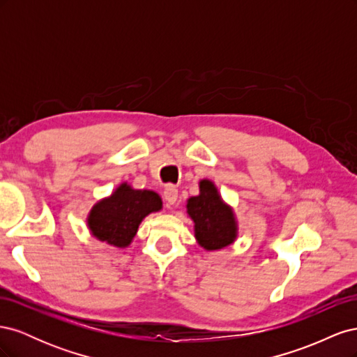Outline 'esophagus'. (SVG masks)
Here are the masks:
<instances>
[{"instance_id":"1","label":"esophagus","mask_w":357,"mask_h":357,"mask_svg":"<svg viewBox=\"0 0 357 357\" xmlns=\"http://www.w3.org/2000/svg\"><path fill=\"white\" fill-rule=\"evenodd\" d=\"M178 197V189L174 185H167L164 189V198L168 202V205H172L177 201Z\"/></svg>"}]
</instances>
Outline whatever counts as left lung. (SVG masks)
Wrapping results in <instances>:
<instances>
[{
	"label": "left lung",
	"instance_id": "obj_1",
	"mask_svg": "<svg viewBox=\"0 0 357 357\" xmlns=\"http://www.w3.org/2000/svg\"><path fill=\"white\" fill-rule=\"evenodd\" d=\"M201 193L188 201V213L195 222L199 245L207 250H219L235 240L236 226L229 207L219 198L218 189L210 180L199 183Z\"/></svg>",
	"mask_w": 357,
	"mask_h": 357
}]
</instances>
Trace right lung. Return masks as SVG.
Masks as SVG:
<instances>
[{
  "label": "right lung",
  "instance_id": "obj_1",
  "mask_svg": "<svg viewBox=\"0 0 357 357\" xmlns=\"http://www.w3.org/2000/svg\"><path fill=\"white\" fill-rule=\"evenodd\" d=\"M162 201L152 190H134L122 185L109 199L96 204L89 215V228L96 238L116 247L132 241L138 225L149 213L158 211Z\"/></svg>",
  "mask_w": 357,
  "mask_h": 357
}]
</instances>
